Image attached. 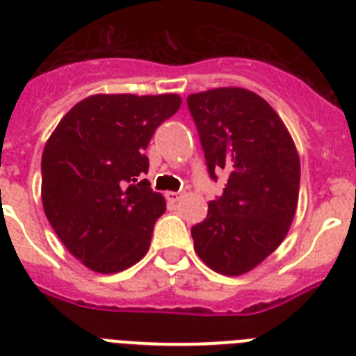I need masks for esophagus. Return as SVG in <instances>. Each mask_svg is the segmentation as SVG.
Segmentation results:
<instances>
[{
	"label": "esophagus",
	"instance_id": "1",
	"mask_svg": "<svg viewBox=\"0 0 356 356\" xmlns=\"http://www.w3.org/2000/svg\"><path fill=\"white\" fill-rule=\"evenodd\" d=\"M166 199L172 202H177L179 199H181V193L179 192H166Z\"/></svg>",
	"mask_w": 356,
	"mask_h": 356
}]
</instances>
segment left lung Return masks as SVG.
Masks as SVG:
<instances>
[{"label":"left lung","instance_id":"8db88e82","mask_svg":"<svg viewBox=\"0 0 356 356\" xmlns=\"http://www.w3.org/2000/svg\"><path fill=\"white\" fill-rule=\"evenodd\" d=\"M208 173H228L222 195L192 228L208 268L243 275L280 246L293 222L300 161L282 119L255 92L213 88L188 97Z\"/></svg>","mask_w":356,"mask_h":356}]
</instances>
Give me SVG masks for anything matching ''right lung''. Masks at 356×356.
<instances>
[{"instance_id":"obj_1","label":"right lung","mask_w":356,"mask_h":356,"mask_svg":"<svg viewBox=\"0 0 356 356\" xmlns=\"http://www.w3.org/2000/svg\"><path fill=\"white\" fill-rule=\"evenodd\" d=\"M181 106L175 94H97L59 121L41 157V199L68 252L97 273H118L150 248L164 197L141 179L152 136Z\"/></svg>"}]
</instances>
